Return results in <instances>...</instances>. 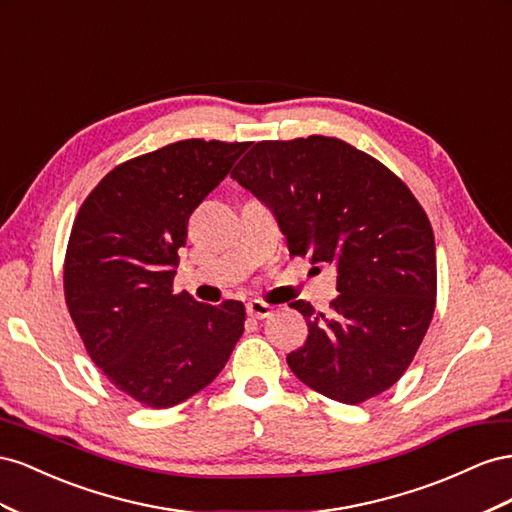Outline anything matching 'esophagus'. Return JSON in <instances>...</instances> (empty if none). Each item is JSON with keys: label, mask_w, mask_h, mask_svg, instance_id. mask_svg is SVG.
I'll return each instance as SVG.
<instances>
[{"label": "esophagus", "mask_w": 512, "mask_h": 512, "mask_svg": "<svg viewBox=\"0 0 512 512\" xmlns=\"http://www.w3.org/2000/svg\"><path fill=\"white\" fill-rule=\"evenodd\" d=\"M246 313L255 317V319H264L272 313V306L266 304V302H261V300H251L246 304Z\"/></svg>", "instance_id": "esophagus-1"}]
</instances>
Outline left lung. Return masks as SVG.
I'll use <instances>...</instances> for the list:
<instances>
[{"mask_svg":"<svg viewBox=\"0 0 512 512\" xmlns=\"http://www.w3.org/2000/svg\"><path fill=\"white\" fill-rule=\"evenodd\" d=\"M231 178L272 210L291 255L337 268L332 313L291 302L309 337L287 354L289 369L347 405L397 384L437 294L433 229L410 188L373 156L321 135L253 143Z\"/></svg>","mask_w":512,"mask_h":512,"instance_id":"8db88e82","label":"left lung"}]
</instances>
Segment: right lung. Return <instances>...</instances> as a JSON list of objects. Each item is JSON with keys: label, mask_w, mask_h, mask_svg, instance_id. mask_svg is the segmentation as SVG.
<instances>
[{"label": "right lung", "mask_w": 512, "mask_h": 512, "mask_svg": "<svg viewBox=\"0 0 512 512\" xmlns=\"http://www.w3.org/2000/svg\"><path fill=\"white\" fill-rule=\"evenodd\" d=\"M248 143L186 139L118 165L72 223L64 296L109 382L165 410L206 388L244 332V304L173 294L188 216L225 180Z\"/></svg>", "instance_id": "add662e5"}]
</instances>
